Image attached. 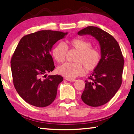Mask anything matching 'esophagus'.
<instances>
[{
  "mask_svg": "<svg viewBox=\"0 0 134 134\" xmlns=\"http://www.w3.org/2000/svg\"><path fill=\"white\" fill-rule=\"evenodd\" d=\"M66 80H67L68 81H70V82H74L76 81V80H75V79H69V78H66Z\"/></svg>",
  "mask_w": 134,
  "mask_h": 134,
  "instance_id": "obj_1",
  "label": "esophagus"
}]
</instances>
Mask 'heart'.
Here are the masks:
<instances>
[{
    "mask_svg": "<svg viewBox=\"0 0 134 134\" xmlns=\"http://www.w3.org/2000/svg\"><path fill=\"white\" fill-rule=\"evenodd\" d=\"M68 48L74 49L78 52L73 63H65L58 68L60 75L72 79L81 75L84 72V67L87 71L97 69L101 61V53L97 48L92 47V43L82 37H75L68 42L65 46L59 43L52 50V55L58 63L65 61Z\"/></svg>",
    "mask_w": 134,
    "mask_h": 134,
    "instance_id": "obj_1",
    "label": "heart"
}]
</instances>
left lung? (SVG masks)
I'll return each mask as SVG.
<instances>
[{
	"mask_svg": "<svg viewBox=\"0 0 134 134\" xmlns=\"http://www.w3.org/2000/svg\"><path fill=\"white\" fill-rule=\"evenodd\" d=\"M79 35H90L99 43L100 63L86 80L81 99L87 105L98 107L109 102L122 83L124 58L115 39L102 29L88 26L78 31Z\"/></svg>",
	"mask_w": 134,
	"mask_h": 134,
	"instance_id": "obj_1",
	"label": "left lung"
}]
</instances>
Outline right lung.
I'll return each instance as SVG.
<instances>
[{"instance_id":"1","label":"right lung","mask_w":134,"mask_h":134,"mask_svg":"<svg viewBox=\"0 0 134 134\" xmlns=\"http://www.w3.org/2000/svg\"><path fill=\"white\" fill-rule=\"evenodd\" d=\"M67 33L41 30L24 36L19 42L11 59L13 81L19 95L29 104L44 107L56 98L63 76L44 78L54 69L50 53L53 46Z\"/></svg>"}]
</instances>
